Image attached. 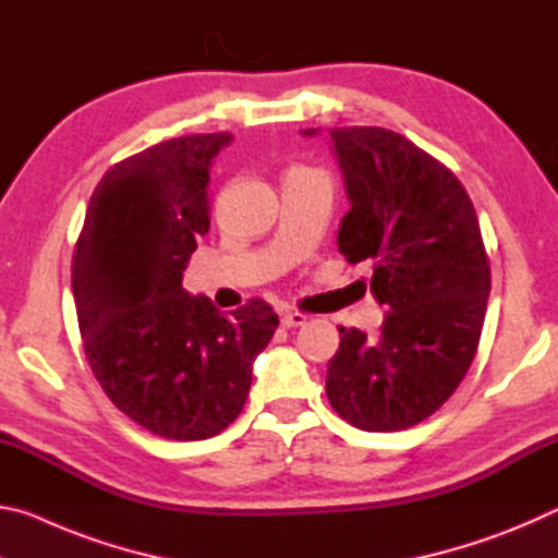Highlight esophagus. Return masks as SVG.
<instances>
[{
  "mask_svg": "<svg viewBox=\"0 0 558 558\" xmlns=\"http://www.w3.org/2000/svg\"><path fill=\"white\" fill-rule=\"evenodd\" d=\"M282 327H302L307 323V315H302V313H298V310H286V313H282Z\"/></svg>",
  "mask_w": 558,
  "mask_h": 558,
  "instance_id": "1",
  "label": "esophagus"
}]
</instances>
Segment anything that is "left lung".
<instances>
[{"label":"left lung","instance_id":"obj_1","mask_svg":"<svg viewBox=\"0 0 558 558\" xmlns=\"http://www.w3.org/2000/svg\"><path fill=\"white\" fill-rule=\"evenodd\" d=\"M329 137L352 204L339 253L372 263L386 317L376 339L339 327L327 399L356 428L403 430L450 399L477 352L489 298L483 233L458 177L399 132L335 128Z\"/></svg>","mask_w":558,"mask_h":558}]
</instances>
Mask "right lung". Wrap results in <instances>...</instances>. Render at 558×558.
I'll return each mask as SVG.
<instances>
[{
    "label": "right lung",
    "instance_id": "1",
    "mask_svg": "<svg viewBox=\"0 0 558 558\" xmlns=\"http://www.w3.org/2000/svg\"><path fill=\"white\" fill-rule=\"evenodd\" d=\"M229 132L174 137L110 167L90 196L71 266L88 364L118 409L169 440L211 438L239 418L253 359L278 315H231L182 288L209 231V169Z\"/></svg>",
    "mask_w": 558,
    "mask_h": 558
}]
</instances>
